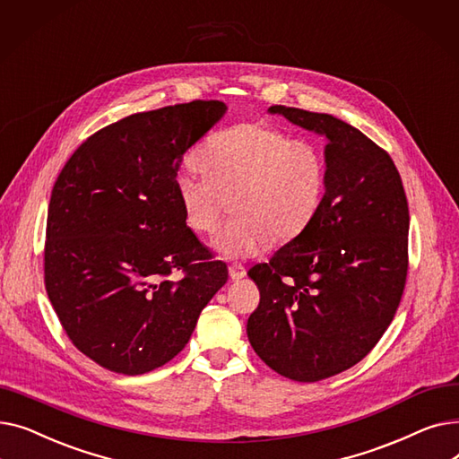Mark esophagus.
<instances>
[{
	"label": "esophagus",
	"mask_w": 459,
	"mask_h": 459,
	"mask_svg": "<svg viewBox=\"0 0 459 459\" xmlns=\"http://www.w3.org/2000/svg\"><path fill=\"white\" fill-rule=\"evenodd\" d=\"M246 273H247V272H246V268L242 266V264H230V266H229V275H230L232 281L244 279Z\"/></svg>",
	"instance_id": "esophagus-1"
}]
</instances>
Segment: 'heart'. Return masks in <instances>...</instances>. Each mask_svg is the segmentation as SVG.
I'll return each mask as SVG.
<instances>
[{
    "instance_id": "b5f03b06",
    "label": "heart",
    "mask_w": 459,
    "mask_h": 459,
    "mask_svg": "<svg viewBox=\"0 0 459 459\" xmlns=\"http://www.w3.org/2000/svg\"><path fill=\"white\" fill-rule=\"evenodd\" d=\"M195 160L203 173L180 169L173 177L175 199L184 223L201 236L215 232L230 199L234 215L215 238V249L225 256H253L273 239L290 242L322 208V147L270 123L247 120L215 132Z\"/></svg>"
}]
</instances>
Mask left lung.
Returning <instances> with one entry per match:
<instances>
[{"mask_svg":"<svg viewBox=\"0 0 459 459\" xmlns=\"http://www.w3.org/2000/svg\"><path fill=\"white\" fill-rule=\"evenodd\" d=\"M270 113L327 139V189L315 221L249 270L260 303L247 336L272 370L312 383L357 365L391 325L409 266V208L394 161L363 132L327 113Z\"/></svg>","mask_w":459,"mask_h":459,"instance_id":"left-lung-1","label":"left lung"}]
</instances>
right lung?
<instances>
[{"label": "right lung", "mask_w": 459, "mask_h": 459, "mask_svg": "<svg viewBox=\"0 0 459 459\" xmlns=\"http://www.w3.org/2000/svg\"><path fill=\"white\" fill-rule=\"evenodd\" d=\"M225 111L193 100L134 113L87 137L59 173L44 284L68 339L96 365L125 376L163 367L227 282L173 191L184 152Z\"/></svg>", "instance_id": "add662e5"}]
</instances>
